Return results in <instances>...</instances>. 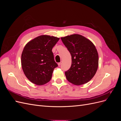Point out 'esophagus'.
Listing matches in <instances>:
<instances>
[{
  "label": "esophagus",
  "instance_id": "esophagus-1",
  "mask_svg": "<svg viewBox=\"0 0 121 121\" xmlns=\"http://www.w3.org/2000/svg\"><path fill=\"white\" fill-rule=\"evenodd\" d=\"M61 63H62V61H60V63H58V66H60V65H61Z\"/></svg>",
  "mask_w": 121,
  "mask_h": 121
}]
</instances>
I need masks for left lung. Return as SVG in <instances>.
Wrapping results in <instances>:
<instances>
[{
  "mask_svg": "<svg viewBox=\"0 0 121 121\" xmlns=\"http://www.w3.org/2000/svg\"><path fill=\"white\" fill-rule=\"evenodd\" d=\"M72 56L71 67L65 72L68 81L76 85L88 82L96 74L98 54L94 44L79 34L61 37Z\"/></svg>",
  "mask_w": 121,
  "mask_h": 121,
  "instance_id": "8db88e82",
  "label": "left lung"
}]
</instances>
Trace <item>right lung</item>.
Returning a JSON list of instances; mask_svg holds the SVG:
<instances>
[{
    "label": "right lung",
    "mask_w": 121,
    "mask_h": 121,
    "mask_svg": "<svg viewBox=\"0 0 121 121\" xmlns=\"http://www.w3.org/2000/svg\"><path fill=\"white\" fill-rule=\"evenodd\" d=\"M60 38L40 35L28 42L21 56V65L24 74L29 81L37 85L48 83L55 68L53 47Z\"/></svg>",
    "instance_id": "1"
}]
</instances>
